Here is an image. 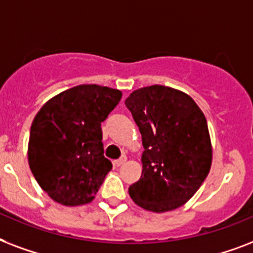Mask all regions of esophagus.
I'll list each match as a JSON object with an SVG mask.
<instances>
[{
	"label": "esophagus",
	"mask_w": 253,
	"mask_h": 253,
	"mask_svg": "<svg viewBox=\"0 0 253 253\" xmlns=\"http://www.w3.org/2000/svg\"><path fill=\"white\" fill-rule=\"evenodd\" d=\"M125 162H126V156H123V157H120L119 160L114 161V165H115L116 167H120V166H123Z\"/></svg>",
	"instance_id": "obj_1"
}]
</instances>
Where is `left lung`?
Wrapping results in <instances>:
<instances>
[{"label": "left lung", "mask_w": 253, "mask_h": 253, "mask_svg": "<svg viewBox=\"0 0 253 253\" xmlns=\"http://www.w3.org/2000/svg\"><path fill=\"white\" fill-rule=\"evenodd\" d=\"M142 134V176L129 187L138 207L165 213L182 207L211 167L213 147L205 115L193 97L153 84L125 100Z\"/></svg>", "instance_id": "obj_1"}]
</instances>
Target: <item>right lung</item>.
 Returning a JSON list of instances; mask_svg holds the SVG:
<instances>
[{
  "label": "right lung",
  "mask_w": 253,
  "mask_h": 253,
  "mask_svg": "<svg viewBox=\"0 0 253 253\" xmlns=\"http://www.w3.org/2000/svg\"><path fill=\"white\" fill-rule=\"evenodd\" d=\"M122 91L80 84L58 93L35 115L28 161L40 187L66 207L91 203L113 165L104 157L101 123Z\"/></svg>",
  "instance_id": "obj_1"
}]
</instances>
